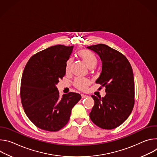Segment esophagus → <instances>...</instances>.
<instances>
[{
    "label": "esophagus",
    "instance_id": "esophagus-1",
    "mask_svg": "<svg viewBox=\"0 0 157 157\" xmlns=\"http://www.w3.org/2000/svg\"><path fill=\"white\" fill-rule=\"evenodd\" d=\"M81 97H82V99H84V98H87V97H88V96H86V95H85V94H81Z\"/></svg>",
    "mask_w": 157,
    "mask_h": 157
}]
</instances>
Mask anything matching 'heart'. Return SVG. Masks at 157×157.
<instances>
[{
    "mask_svg": "<svg viewBox=\"0 0 157 157\" xmlns=\"http://www.w3.org/2000/svg\"><path fill=\"white\" fill-rule=\"evenodd\" d=\"M78 55L79 58L86 64L87 67L89 69L93 70L97 66L98 63V58L91 52L87 50H82L79 52ZM73 63V59L72 58H69L68 60L66 61L65 70L67 73L70 72ZM74 84L76 88L79 89V90L84 91L85 89H86V88L89 86V81L85 78H77L75 81Z\"/></svg>",
    "mask_w": 157,
    "mask_h": 157,
    "instance_id": "obj_1",
    "label": "heart"
}]
</instances>
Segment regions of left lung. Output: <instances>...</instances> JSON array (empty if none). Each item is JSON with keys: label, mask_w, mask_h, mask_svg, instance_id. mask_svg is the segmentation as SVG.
Listing matches in <instances>:
<instances>
[{"label": "left lung", "mask_w": 157, "mask_h": 157, "mask_svg": "<svg viewBox=\"0 0 157 157\" xmlns=\"http://www.w3.org/2000/svg\"><path fill=\"white\" fill-rule=\"evenodd\" d=\"M97 53L102 71L96 81L105 86L104 98L92 95L94 105L89 114L94 124L103 129H113L130 116L134 105L135 87L132 66L127 58L104 44L87 47Z\"/></svg>", "instance_id": "1"}]
</instances>
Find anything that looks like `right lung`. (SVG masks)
<instances>
[{
    "instance_id": "obj_1",
    "label": "right lung",
    "mask_w": 157,
    "mask_h": 157,
    "mask_svg": "<svg viewBox=\"0 0 157 157\" xmlns=\"http://www.w3.org/2000/svg\"><path fill=\"white\" fill-rule=\"evenodd\" d=\"M73 46H53L32 56L22 75L20 97L28 118L39 128L58 131L66 125L71 110L81 99L70 92L59 97L56 84L66 74Z\"/></svg>"
}]
</instances>
